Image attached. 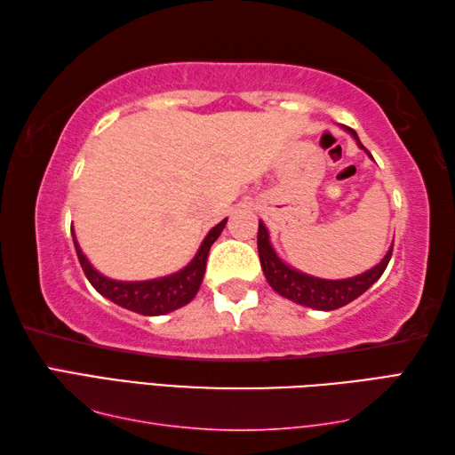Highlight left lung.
Segmentation results:
<instances>
[{
	"label": "left lung",
	"mask_w": 455,
	"mask_h": 455,
	"mask_svg": "<svg viewBox=\"0 0 455 455\" xmlns=\"http://www.w3.org/2000/svg\"><path fill=\"white\" fill-rule=\"evenodd\" d=\"M344 129L355 139L357 147L365 150L360 139H357L355 131L350 127H344ZM391 252H393V246L389 248V252L385 254V258L379 264L373 266L371 269H367V272L360 275H354L347 279H321V277L307 275L303 272H297V269H293L291 266H287L283 259L275 254L272 243H269L267 228L262 220H259V227H258V254H259V264H262L267 283L272 285L275 293L289 299V301L311 307V308H318V311H334V308H340L347 303H352L354 299L365 293L367 289H370L385 272V267H387L391 259Z\"/></svg>",
	"instance_id": "1"
}]
</instances>
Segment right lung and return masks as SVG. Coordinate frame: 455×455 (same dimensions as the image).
<instances>
[{
  "label": "right lung",
  "mask_w": 455,
  "mask_h": 455,
  "mask_svg": "<svg viewBox=\"0 0 455 455\" xmlns=\"http://www.w3.org/2000/svg\"><path fill=\"white\" fill-rule=\"evenodd\" d=\"M225 225L227 219L220 220L217 227H212L209 230V235L201 243L196 258H193L186 267L166 277L148 279V282H115V279L101 275L98 269L90 264V259L84 256L74 233L72 238L80 266L85 277H88L90 283L95 287V291L108 297L109 301L117 303L119 307L129 308L132 313H139L144 316H158L188 305L191 299L197 295L203 275H205L209 250L212 243L220 236Z\"/></svg>",
  "instance_id": "add662e5"
}]
</instances>
